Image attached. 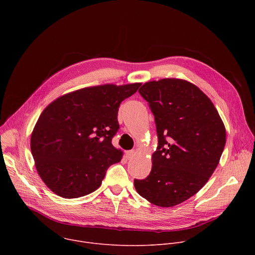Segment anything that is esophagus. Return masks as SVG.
<instances>
[{"label": "esophagus", "instance_id": "1", "mask_svg": "<svg viewBox=\"0 0 255 255\" xmlns=\"http://www.w3.org/2000/svg\"><path fill=\"white\" fill-rule=\"evenodd\" d=\"M135 154H136V152H135L134 150H129V151L126 152V155H127V158H128V159H130V158H132L133 156H135Z\"/></svg>", "mask_w": 255, "mask_h": 255}]
</instances>
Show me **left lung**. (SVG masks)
Returning a JSON list of instances; mask_svg holds the SVG:
<instances>
[{
  "instance_id": "1",
  "label": "left lung",
  "mask_w": 255,
  "mask_h": 255,
  "mask_svg": "<svg viewBox=\"0 0 255 255\" xmlns=\"http://www.w3.org/2000/svg\"><path fill=\"white\" fill-rule=\"evenodd\" d=\"M154 115L158 145L137 193L158 207H173L196 195L213 174L224 150L226 130L212 101L179 79L145 83L138 91Z\"/></svg>"
}]
</instances>
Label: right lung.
<instances>
[{
  "mask_svg": "<svg viewBox=\"0 0 255 255\" xmlns=\"http://www.w3.org/2000/svg\"><path fill=\"white\" fill-rule=\"evenodd\" d=\"M140 83L107 84L65 94L41 113L31 134V152L44 184L65 199L84 197L102 185L109 166L121 161L113 146L122 101Z\"/></svg>",
  "mask_w": 255,
  "mask_h": 255,
  "instance_id": "right-lung-1",
  "label": "right lung"
}]
</instances>
